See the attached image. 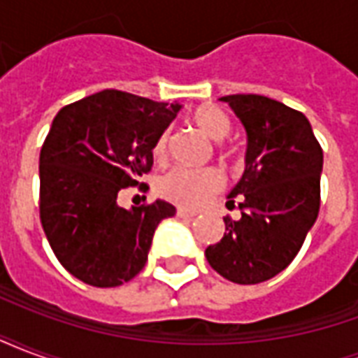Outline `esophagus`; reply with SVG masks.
Wrapping results in <instances>:
<instances>
[{
	"label": "esophagus",
	"mask_w": 358,
	"mask_h": 358,
	"mask_svg": "<svg viewBox=\"0 0 358 358\" xmlns=\"http://www.w3.org/2000/svg\"><path fill=\"white\" fill-rule=\"evenodd\" d=\"M176 215H178L180 218H194L197 213H195V210L182 209V207H178V209H176Z\"/></svg>",
	"instance_id": "1"
}]
</instances>
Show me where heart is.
<instances>
[{
  "mask_svg": "<svg viewBox=\"0 0 358 358\" xmlns=\"http://www.w3.org/2000/svg\"><path fill=\"white\" fill-rule=\"evenodd\" d=\"M189 122L199 132L209 138L210 141H222L232 130L230 118L226 117L224 110L218 109L217 105H199L197 109L189 113ZM169 148V134H159V138L153 143V157L155 161H164ZM222 186V176L215 169L207 171H189V169H172L166 172L157 184V192L161 197L169 201L195 209L215 195Z\"/></svg>",
  "mask_w": 358,
  "mask_h": 358,
  "instance_id": "obj_1",
  "label": "heart"
}]
</instances>
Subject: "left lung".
I'll return each instance as SVG.
<instances>
[{
  "label": "left lung",
  "instance_id": "obj_1",
  "mask_svg": "<svg viewBox=\"0 0 358 358\" xmlns=\"http://www.w3.org/2000/svg\"><path fill=\"white\" fill-rule=\"evenodd\" d=\"M245 128V171L228 194L241 218H224L222 240L205 249L213 268L234 284H261L292 263L320 209L322 148L307 117L264 95L220 97Z\"/></svg>",
  "mask_w": 358,
  "mask_h": 358
}]
</instances>
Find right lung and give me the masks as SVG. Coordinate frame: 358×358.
Here are the masks:
<instances>
[{
	"mask_svg": "<svg viewBox=\"0 0 358 358\" xmlns=\"http://www.w3.org/2000/svg\"><path fill=\"white\" fill-rule=\"evenodd\" d=\"M182 109L103 90L59 110L40 153V218L53 253L95 287L130 282L148 263L171 203L124 209L118 192L151 171L153 143Z\"/></svg>",
	"mask_w": 358,
	"mask_h": 358,
	"instance_id": "1",
	"label": "right lung"
}]
</instances>
